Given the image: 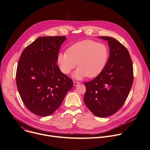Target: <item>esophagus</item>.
<instances>
[{"instance_id":"obj_1","label":"esophagus","mask_w":150,"mask_h":150,"mask_svg":"<svg viewBox=\"0 0 150 150\" xmlns=\"http://www.w3.org/2000/svg\"><path fill=\"white\" fill-rule=\"evenodd\" d=\"M79 84H80V83H79V82H76V81H74V86L75 87L78 86Z\"/></svg>"}]
</instances>
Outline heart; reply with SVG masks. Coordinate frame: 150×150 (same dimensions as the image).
Returning a JSON list of instances; mask_svg holds the SVG:
<instances>
[{
	"label": "heart",
	"mask_w": 150,
	"mask_h": 150,
	"mask_svg": "<svg viewBox=\"0 0 150 150\" xmlns=\"http://www.w3.org/2000/svg\"><path fill=\"white\" fill-rule=\"evenodd\" d=\"M67 52L58 54L57 63L65 74H69L78 64L79 67L73 74L76 79L98 76L103 70L109 56L105 44L88 39L71 45Z\"/></svg>",
	"instance_id": "obj_1"
}]
</instances>
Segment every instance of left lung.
I'll use <instances>...</instances> for the list:
<instances>
[{"label": "left lung", "instance_id": "obj_1", "mask_svg": "<svg viewBox=\"0 0 150 150\" xmlns=\"http://www.w3.org/2000/svg\"><path fill=\"white\" fill-rule=\"evenodd\" d=\"M107 40L110 56L103 70L84 85V101L89 110L99 117L117 112L125 103L133 81V65L126 48L111 37H98Z\"/></svg>", "mask_w": 150, "mask_h": 150}]
</instances>
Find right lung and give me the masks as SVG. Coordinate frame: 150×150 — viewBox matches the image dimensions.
<instances>
[{"label": "right lung", "mask_w": 150, "mask_h": 150, "mask_svg": "<svg viewBox=\"0 0 150 150\" xmlns=\"http://www.w3.org/2000/svg\"><path fill=\"white\" fill-rule=\"evenodd\" d=\"M66 36L37 38L22 52L18 61L16 83L21 100L32 113L46 117L55 112L73 81L56 64Z\"/></svg>", "instance_id": "add662e5"}]
</instances>
